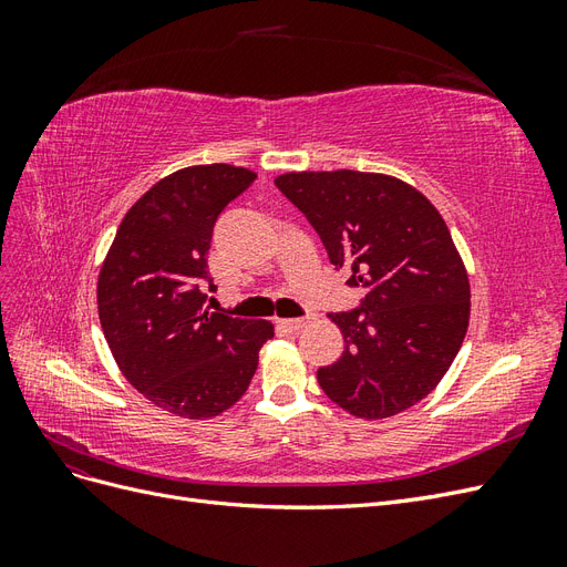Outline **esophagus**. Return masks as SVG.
Wrapping results in <instances>:
<instances>
[{"label": "esophagus", "instance_id": "esophagus-1", "mask_svg": "<svg viewBox=\"0 0 567 567\" xmlns=\"http://www.w3.org/2000/svg\"><path fill=\"white\" fill-rule=\"evenodd\" d=\"M312 323V315H305V317H298V319H281L279 326L286 331V333H298L302 331L305 326Z\"/></svg>", "mask_w": 567, "mask_h": 567}]
</instances>
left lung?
Here are the masks:
<instances>
[{
	"label": "left lung",
	"instance_id": "obj_1",
	"mask_svg": "<svg viewBox=\"0 0 567 567\" xmlns=\"http://www.w3.org/2000/svg\"><path fill=\"white\" fill-rule=\"evenodd\" d=\"M279 192L310 219L336 269L350 267L362 305L329 315L346 338L321 367V390L357 419L421 402L450 371L468 331L471 286L435 205L388 175L286 173Z\"/></svg>",
	"mask_w": 567,
	"mask_h": 567
}]
</instances>
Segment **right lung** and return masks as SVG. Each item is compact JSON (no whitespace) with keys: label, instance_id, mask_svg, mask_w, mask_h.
<instances>
[{"label":"right lung","instance_id":"obj_1","mask_svg":"<svg viewBox=\"0 0 567 567\" xmlns=\"http://www.w3.org/2000/svg\"><path fill=\"white\" fill-rule=\"evenodd\" d=\"M255 177L227 163L167 175L127 210L99 271V319L117 369L182 419H213L241 400L274 338L269 321L203 310L213 227Z\"/></svg>","mask_w":567,"mask_h":567}]
</instances>
